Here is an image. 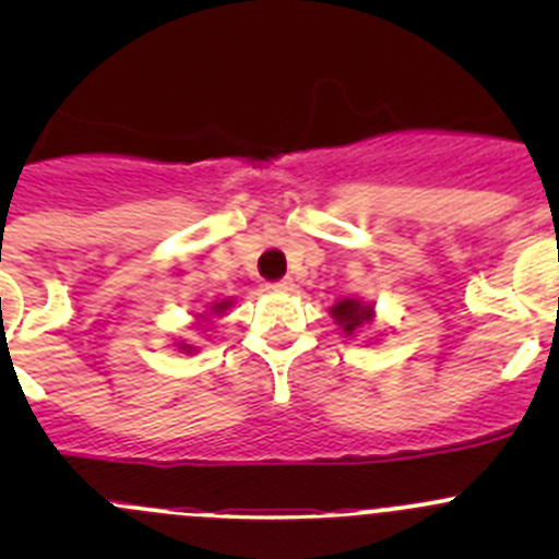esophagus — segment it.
Returning <instances> with one entry per match:
<instances>
[{
  "label": "esophagus",
  "mask_w": 559,
  "mask_h": 559,
  "mask_svg": "<svg viewBox=\"0 0 559 559\" xmlns=\"http://www.w3.org/2000/svg\"><path fill=\"white\" fill-rule=\"evenodd\" d=\"M292 278H284V281H273V284H267V292H275V295H284V292H292Z\"/></svg>",
  "instance_id": "34e87169"
}]
</instances>
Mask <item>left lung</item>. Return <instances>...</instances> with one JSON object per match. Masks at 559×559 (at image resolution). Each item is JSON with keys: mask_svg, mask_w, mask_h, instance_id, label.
<instances>
[{"mask_svg": "<svg viewBox=\"0 0 559 559\" xmlns=\"http://www.w3.org/2000/svg\"><path fill=\"white\" fill-rule=\"evenodd\" d=\"M330 316L335 319V324L341 326V332H346V335L352 337L376 319V306L373 302L354 300V297H343V300H337L335 306L330 308Z\"/></svg>", "mask_w": 559, "mask_h": 559, "instance_id": "left-lung-1", "label": "left lung"}]
</instances>
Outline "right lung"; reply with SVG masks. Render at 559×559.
Here are the masks:
<instances>
[{"label":"right lung","instance_id":"obj_1","mask_svg":"<svg viewBox=\"0 0 559 559\" xmlns=\"http://www.w3.org/2000/svg\"><path fill=\"white\" fill-rule=\"evenodd\" d=\"M227 308H233V300H216V302H211V306L205 308V313H197V321H207V316H222L224 311H227ZM197 326H200V324H197ZM175 348H178L180 354L197 352V346H191L189 341H178V343H175Z\"/></svg>","mask_w":559,"mask_h":559}]
</instances>
